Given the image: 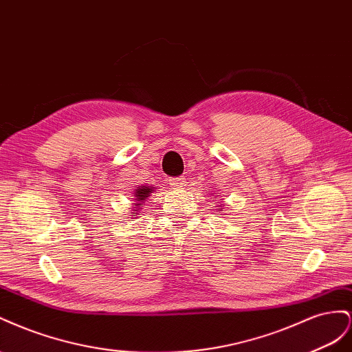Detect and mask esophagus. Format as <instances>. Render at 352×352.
Masks as SVG:
<instances>
[{
	"mask_svg": "<svg viewBox=\"0 0 352 352\" xmlns=\"http://www.w3.org/2000/svg\"><path fill=\"white\" fill-rule=\"evenodd\" d=\"M169 186L173 188H177V190H182L184 188L187 184H186V178L183 177H177V178H170L169 179Z\"/></svg>",
	"mask_w": 352,
	"mask_h": 352,
	"instance_id": "1",
	"label": "esophagus"
}]
</instances>
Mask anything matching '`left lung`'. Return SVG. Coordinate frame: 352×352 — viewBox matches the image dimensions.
<instances>
[{
    "label": "left lung",
    "mask_w": 352,
    "mask_h": 352,
    "mask_svg": "<svg viewBox=\"0 0 352 352\" xmlns=\"http://www.w3.org/2000/svg\"><path fill=\"white\" fill-rule=\"evenodd\" d=\"M217 208H218L219 210H224V205H223V204H221V202H219V205H218Z\"/></svg>",
    "instance_id": "left-lung-1"
}]
</instances>
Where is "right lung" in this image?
<instances>
[{
	"label": "right lung",
	"instance_id": "add662e5",
	"mask_svg": "<svg viewBox=\"0 0 352 352\" xmlns=\"http://www.w3.org/2000/svg\"><path fill=\"white\" fill-rule=\"evenodd\" d=\"M157 187H153V186H138L135 190H134V200H133V206L129 208L131 210H134V212H129L133 215H140L138 212L142 210V205L146 202V199L152 195L155 190ZM135 218V217H134Z\"/></svg>",
	"mask_w": 352,
	"mask_h": 352
}]
</instances>
